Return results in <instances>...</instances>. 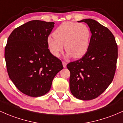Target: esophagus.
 I'll return each instance as SVG.
<instances>
[{"instance_id":"esophagus-1","label":"esophagus","mask_w":123,"mask_h":123,"mask_svg":"<svg viewBox=\"0 0 123 123\" xmlns=\"http://www.w3.org/2000/svg\"><path fill=\"white\" fill-rule=\"evenodd\" d=\"M62 65H63V67H64V68H66V67H67V63L66 62L62 61Z\"/></svg>"}]
</instances>
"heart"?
<instances>
[{
    "label": "heart",
    "mask_w": 123,
    "mask_h": 123,
    "mask_svg": "<svg viewBox=\"0 0 123 123\" xmlns=\"http://www.w3.org/2000/svg\"><path fill=\"white\" fill-rule=\"evenodd\" d=\"M47 38V43L51 54L59 57L65 47L68 56L79 58L89 49L91 32L85 24L67 21L59 25Z\"/></svg>",
    "instance_id": "b5f03b06"
}]
</instances>
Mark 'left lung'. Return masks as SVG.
I'll return each mask as SVG.
<instances>
[{
	"label": "left lung",
	"instance_id": "left-lung-1",
	"mask_svg": "<svg viewBox=\"0 0 123 123\" xmlns=\"http://www.w3.org/2000/svg\"><path fill=\"white\" fill-rule=\"evenodd\" d=\"M92 36L86 53L67 67L71 73L69 87L77 99L89 100L98 98L113 81L116 72L118 48L115 38L106 27L87 18Z\"/></svg>",
	"mask_w": 123,
	"mask_h": 123
}]
</instances>
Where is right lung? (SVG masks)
<instances>
[{
  "label": "right lung",
  "mask_w": 123,
  "mask_h": 123,
  "mask_svg": "<svg viewBox=\"0 0 123 123\" xmlns=\"http://www.w3.org/2000/svg\"><path fill=\"white\" fill-rule=\"evenodd\" d=\"M54 23L32 20L16 28L5 49L8 75L16 87L31 97L50 90L55 75L63 69L60 59L48 49L47 38Z\"/></svg>",
  "instance_id": "right-lung-1"
}]
</instances>
